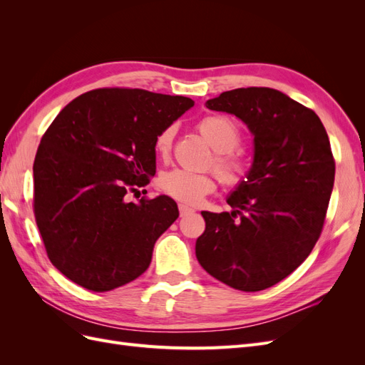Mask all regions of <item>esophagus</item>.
<instances>
[{"label":"esophagus","instance_id":"34e87169","mask_svg":"<svg viewBox=\"0 0 365 365\" xmlns=\"http://www.w3.org/2000/svg\"><path fill=\"white\" fill-rule=\"evenodd\" d=\"M178 208H180V215H181V216H187V215L193 213V208L187 207V205H184V204H180V205H178Z\"/></svg>","mask_w":365,"mask_h":365}]
</instances>
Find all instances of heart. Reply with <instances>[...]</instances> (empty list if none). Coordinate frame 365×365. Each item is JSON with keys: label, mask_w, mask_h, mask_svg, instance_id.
I'll use <instances>...</instances> for the list:
<instances>
[{"label": "heart", "mask_w": 365, "mask_h": 365, "mask_svg": "<svg viewBox=\"0 0 365 365\" xmlns=\"http://www.w3.org/2000/svg\"><path fill=\"white\" fill-rule=\"evenodd\" d=\"M196 129L212 146L217 155L213 160V169L219 180L227 187L244 184L252 170L251 157L239 149L242 128L235 118L222 114L207 115L197 121ZM175 128H164L153 141V150L160 158H168L172 150ZM160 190L182 204L196 205L204 196L216 190V180L210 173H196L184 169H172L160 175Z\"/></svg>", "instance_id": "1"}]
</instances>
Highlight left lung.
Instances as JSON below:
<instances>
[{
	"label": "left lung",
	"instance_id": "left-lung-1",
	"mask_svg": "<svg viewBox=\"0 0 365 365\" xmlns=\"http://www.w3.org/2000/svg\"><path fill=\"white\" fill-rule=\"evenodd\" d=\"M205 105L245 121L254 161L228 196L233 212H202L197 262L235 289L271 288L300 267L323 231L335 180L327 132L312 109L272 88H237Z\"/></svg>",
	"mask_w": 365,
	"mask_h": 365
}]
</instances>
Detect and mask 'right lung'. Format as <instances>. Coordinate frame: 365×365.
<instances>
[{"mask_svg":"<svg viewBox=\"0 0 365 365\" xmlns=\"http://www.w3.org/2000/svg\"><path fill=\"white\" fill-rule=\"evenodd\" d=\"M193 101L140 88L76 97L46 130L33 163V213L50 262L94 292L145 272L178 217L169 196L129 202L155 175L153 141Z\"/></svg>","mask_w":365,"mask_h":365,"instance_id":"right-lung-1","label":"right lung"}]
</instances>
